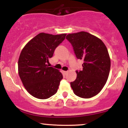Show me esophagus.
Here are the masks:
<instances>
[{"mask_svg": "<svg viewBox=\"0 0 128 128\" xmlns=\"http://www.w3.org/2000/svg\"><path fill=\"white\" fill-rule=\"evenodd\" d=\"M67 73H68V72L67 71H63V74H64V75H66Z\"/></svg>", "mask_w": 128, "mask_h": 128, "instance_id": "esophagus-1", "label": "esophagus"}]
</instances>
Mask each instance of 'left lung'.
<instances>
[{
  "label": "left lung",
  "instance_id": "8db88e82",
  "mask_svg": "<svg viewBox=\"0 0 128 128\" xmlns=\"http://www.w3.org/2000/svg\"><path fill=\"white\" fill-rule=\"evenodd\" d=\"M66 38L78 59L84 61L83 69L76 72L75 80L70 82L73 92L84 99L96 96L105 86L110 71L111 60L106 46L98 37L84 31L69 34Z\"/></svg>",
  "mask_w": 128,
  "mask_h": 128
}]
</instances>
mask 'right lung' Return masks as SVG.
I'll use <instances>...</instances> for the list:
<instances>
[{
    "instance_id": "right-lung-1",
    "label": "right lung",
    "mask_w": 128,
    "mask_h": 128,
    "mask_svg": "<svg viewBox=\"0 0 128 128\" xmlns=\"http://www.w3.org/2000/svg\"><path fill=\"white\" fill-rule=\"evenodd\" d=\"M66 36V34L52 35L42 32L22 49L18 61V74L25 89L34 98L48 99L58 91L63 78L62 73L47 64Z\"/></svg>"
}]
</instances>
